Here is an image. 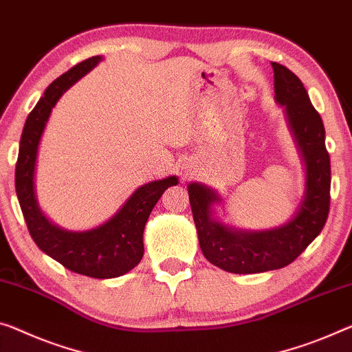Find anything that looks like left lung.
<instances>
[{
    "label": "left lung",
    "mask_w": 352,
    "mask_h": 352,
    "mask_svg": "<svg viewBox=\"0 0 352 352\" xmlns=\"http://www.w3.org/2000/svg\"><path fill=\"white\" fill-rule=\"evenodd\" d=\"M274 89L286 107L289 126L307 165V193L296 217L280 228L242 232L210 220L209 206L217 195L199 184L188 186V199L203 255L231 274H258L294 261L322 231L331 209V157L320 113L294 72L272 63Z\"/></svg>",
    "instance_id": "8db88e82"
}]
</instances>
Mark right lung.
Here are the masks:
<instances>
[{
    "instance_id": "add662e5",
    "label": "right lung",
    "mask_w": 352,
    "mask_h": 352,
    "mask_svg": "<svg viewBox=\"0 0 352 352\" xmlns=\"http://www.w3.org/2000/svg\"><path fill=\"white\" fill-rule=\"evenodd\" d=\"M100 56L78 63L45 89L44 97L26 118L15 165V192L36 245L75 274L93 278H115L142 261L143 231L151 210L166 188L176 186L175 176L140 187L111 220L85 232L64 231L52 225L37 208L34 195V166L37 146L56 100L70 85L89 72Z\"/></svg>"
}]
</instances>
